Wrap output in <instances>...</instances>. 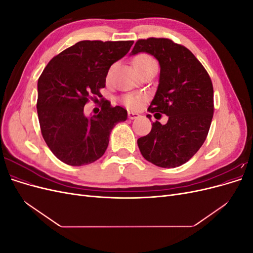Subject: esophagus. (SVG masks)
Segmentation results:
<instances>
[{
    "label": "esophagus",
    "instance_id": "1",
    "mask_svg": "<svg viewBox=\"0 0 253 253\" xmlns=\"http://www.w3.org/2000/svg\"><path fill=\"white\" fill-rule=\"evenodd\" d=\"M139 116V114L138 113H135V112H128V118L129 119H136L137 117Z\"/></svg>",
    "mask_w": 253,
    "mask_h": 253
}]
</instances>
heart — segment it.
I'll list each match as a JSON object with an SVG mask.
<instances>
[{
	"mask_svg": "<svg viewBox=\"0 0 253 253\" xmlns=\"http://www.w3.org/2000/svg\"><path fill=\"white\" fill-rule=\"evenodd\" d=\"M133 65L135 67L136 72L140 70H143L145 67H149L151 65H156L155 60L149 55H145V53H140V55H137L133 59ZM125 103L131 109H137L140 105L142 101V96L141 95H126L124 98Z\"/></svg>",
	"mask_w": 253,
	"mask_h": 253,
	"instance_id": "obj_1",
	"label": "heart"
}]
</instances>
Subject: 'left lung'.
<instances>
[{"instance_id": "obj_1", "label": "left lung", "mask_w": 253, "mask_h": 253, "mask_svg": "<svg viewBox=\"0 0 253 253\" xmlns=\"http://www.w3.org/2000/svg\"><path fill=\"white\" fill-rule=\"evenodd\" d=\"M150 53L160 66L159 81L148 111L166 125L153 122L137 140L142 156L160 168L187 163L201 149L213 117V85L208 73L188 48L165 38L138 40L129 55ZM151 119V115H147Z\"/></svg>"}]
</instances>
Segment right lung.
Wrapping results in <instances>:
<instances>
[{
	"instance_id": "right-lung-1",
	"label": "right lung",
	"mask_w": 253,
	"mask_h": 253,
	"mask_svg": "<svg viewBox=\"0 0 253 253\" xmlns=\"http://www.w3.org/2000/svg\"><path fill=\"white\" fill-rule=\"evenodd\" d=\"M134 41H80L53 57L38 80L37 111L41 133L50 151L66 165L96 162L108 148L110 134L127 112L102 100L98 115H84L91 95L100 88L113 63L124 58ZM93 98V97H91Z\"/></svg>"
}]
</instances>
